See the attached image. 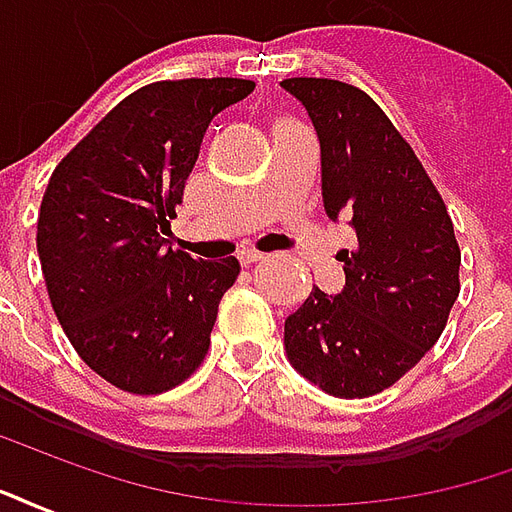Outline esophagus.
I'll list each match as a JSON object with an SVG mask.
<instances>
[{
    "label": "esophagus",
    "instance_id": "esophagus-1",
    "mask_svg": "<svg viewBox=\"0 0 512 512\" xmlns=\"http://www.w3.org/2000/svg\"><path fill=\"white\" fill-rule=\"evenodd\" d=\"M263 252H255V249H244V252H238V260H241V266H252V263H260L263 260Z\"/></svg>",
    "mask_w": 512,
    "mask_h": 512
}]
</instances>
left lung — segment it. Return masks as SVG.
I'll return each mask as SVG.
<instances>
[{
    "instance_id": "obj_1",
    "label": "left lung",
    "mask_w": 512,
    "mask_h": 512,
    "mask_svg": "<svg viewBox=\"0 0 512 512\" xmlns=\"http://www.w3.org/2000/svg\"><path fill=\"white\" fill-rule=\"evenodd\" d=\"M321 142V194L348 219L356 249L340 252L337 296L312 288L285 321V354L326 395L370 397L436 345L458 299L461 249L428 172L384 109L334 79H285Z\"/></svg>"
}]
</instances>
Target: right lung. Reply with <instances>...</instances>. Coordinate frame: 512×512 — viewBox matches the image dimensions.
<instances>
[{"instance_id": "add662e5", "label": "right lung", "mask_w": 512, "mask_h": 512, "mask_svg": "<svg viewBox=\"0 0 512 512\" xmlns=\"http://www.w3.org/2000/svg\"><path fill=\"white\" fill-rule=\"evenodd\" d=\"M255 90L249 79H180L123 98L51 172L38 255L76 354L134 395L200 367L238 260L167 249L169 219L205 128Z\"/></svg>"}]
</instances>
